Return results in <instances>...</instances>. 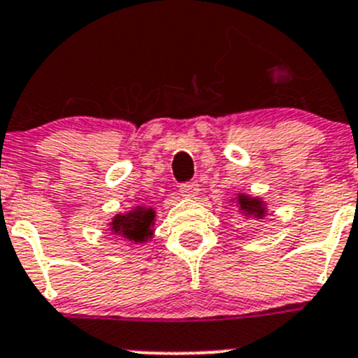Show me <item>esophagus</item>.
I'll use <instances>...</instances> for the list:
<instances>
[{"label":"esophagus","mask_w":358,"mask_h":358,"mask_svg":"<svg viewBox=\"0 0 358 358\" xmlns=\"http://www.w3.org/2000/svg\"><path fill=\"white\" fill-rule=\"evenodd\" d=\"M197 192H199V185L196 182H187L180 187V194L183 197H196Z\"/></svg>","instance_id":"obj_1"}]
</instances>
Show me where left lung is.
<instances>
[{
    "mask_svg": "<svg viewBox=\"0 0 358 358\" xmlns=\"http://www.w3.org/2000/svg\"><path fill=\"white\" fill-rule=\"evenodd\" d=\"M238 204H239V210H241L246 217L262 218L264 215H266V206H264L262 201L257 199V197H250V196H245V194H239Z\"/></svg>",
    "mask_w": 358,
    "mask_h": 358,
    "instance_id": "1",
    "label": "left lung"
}]
</instances>
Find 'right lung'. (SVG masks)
I'll use <instances>...</instances> for the list:
<instances>
[{
    "mask_svg": "<svg viewBox=\"0 0 358 358\" xmlns=\"http://www.w3.org/2000/svg\"><path fill=\"white\" fill-rule=\"evenodd\" d=\"M155 211L152 208L134 206L133 210L124 215H115L110 222V229L113 234L120 236L124 239H129L134 243H145L154 234Z\"/></svg>",
    "mask_w": 358,
    "mask_h": 358,
    "instance_id": "obj_1",
    "label": "right lung"
}]
</instances>
